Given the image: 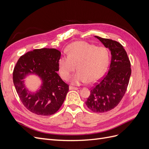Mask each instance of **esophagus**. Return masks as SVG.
Wrapping results in <instances>:
<instances>
[{
	"label": "esophagus",
	"mask_w": 149,
	"mask_h": 149,
	"mask_svg": "<svg viewBox=\"0 0 149 149\" xmlns=\"http://www.w3.org/2000/svg\"><path fill=\"white\" fill-rule=\"evenodd\" d=\"M69 89H70V90H78V89H79L78 88L72 86H70Z\"/></svg>",
	"instance_id": "34e87169"
}]
</instances>
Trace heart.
Masks as SVG:
<instances>
[{
  "instance_id": "heart-1",
  "label": "heart",
  "mask_w": 149,
  "mask_h": 149,
  "mask_svg": "<svg viewBox=\"0 0 149 149\" xmlns=\"http://www.w3.org/2000/svg\"><path fill=\"white\" fill-rule=\"evenodd\" d=\"M66 52L68 55H63L58 60V70L61 77L66 80L76 65L78 71L70 78L73 84L96 81L101 77L109 62V53L105 47L85 42L69 45Z\"/></svg>"
}]
</instances>
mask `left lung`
<instances>
[{
  "label": "left lung",
  "mask_w": 149,
  "mask_h": 149,
  "mask_svg": "<svg viewBox=\"0 0 149 149\" xmlns=\"http://www.w3.org/2000/svg\"><path fill=\"white\" fill-rule=\"evenodd\" d=\"M94 37L109 49L111 61L106 76L91 89L85 103L94 112H105L114 109L123 97L131 74L130 63L120 43L112 40Z\"/></svg>",
  "instance_id": "8db88e82"
}]
</instances>
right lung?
<instances>
[{
  "label": "right lung",
  "instance_id": "obj_1",
  "mask_svg": "<svg viewBox=\"0 0 149 149\" xmlns=\"http://www.w3.org/2000/svg\"><path fill=\"white\" fill-rule=\"evenodd\" d=\"M61 52L55 48L35 49L22 56L13 70V81L22 102L33 113L50 116L63 103L69 86L58 75V61ZM29 75H37L42 84L36 92L26 88L24 79Z\"/></svg>",
  "mask_w": 149,
  "mask_h": 149
}]
</instances>
